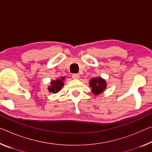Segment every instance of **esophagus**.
<instances>
[{"mask_svg": "<svg viewBox=\"0 0 152 152\" xmlns=\"http://www.w3.org/2000/svg\"><path fill=\"white\" fill-rule=\"evenodd\" d=\"M72 78L74 79H78L80 78V75L78 74H72Z\"/></svg>", "mask_w": 152, "mask_h": 152, "instance_id": "1", "label": "esophagus"}]
</instances>
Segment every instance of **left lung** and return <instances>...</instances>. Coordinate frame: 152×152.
Segmentation results:
<instances>
[{"mask_svg": "<svg viewBox=\"0 0 152 152\" xmlns=\"http://www.w3.org/2000/svg\"><path fill=\"white\" fill-rule=\"evenodd\" d=\"M89 84L91 87L92 88V93L95 95L104 92L105 89L107 87L106 81L102 77H95L91 78Z\"/></svg>", "mask_w": 152, "mask_h": 152, "instance_id": "1", "label": "left lung"}]
</instances>
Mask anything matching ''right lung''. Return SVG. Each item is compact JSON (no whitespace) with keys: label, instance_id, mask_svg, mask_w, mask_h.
Returning <instances> with one entry per match:
<instances>
[{"label":"right lung","instance_id":"add662e5","mask_svg":"<svg viewBox=\"0 0 152 152\" xmlns=\"http://www.w3.org/2000/svg\"><path fill=\"white\" fill-rule=\"evenodd\" d=\"M65 77H61V78L56 79L55 80H52L50 82V85L48 87V90L50 93H57L61 90L62 86L64 85V80Z\"/></svg>","mask_w":152,"mask_h":152}]
</instances>
